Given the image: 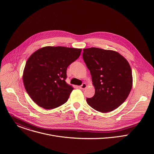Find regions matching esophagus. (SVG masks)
I'll use <instances>...</instances> for the list:
<instances>
[{"mask_svg":"<svg viewBox=\"0 0 154 154\" xmlns=\"http://www.w3.org/2000/svg\"><path fill=\"white\" fill-rule=\"evenodd\" d=\"M86 86H87V85H86V84L85 83H83L80 86H79V88L80 89H82V90H84V89H85L86 88Z\"/></svg>","mask_w":154,"mask_h":154,"instance_id":"esophagus-1","label":"esophagus"}]
</instances>
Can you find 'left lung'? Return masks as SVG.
Masks as SVG:
<instances>
[{
    "mask_svg": "<svg viewBox=\"0 0 154 154\" xmlns=\"http://www.w3.org/2000/svg\"><path fill=\"white\" fill-rule=\"evenodd\" d=\"M83 58L90 71L95 94L86 102L96 110L106 113L119 107L127 98L133 85L127 60L112 50L83 49Z\"/></svg>",
    "mask_w": 154,
    "mask_h": 154,
    "instance_id": "left-lung-1",
    "label": "left lung"
}]
</instances>
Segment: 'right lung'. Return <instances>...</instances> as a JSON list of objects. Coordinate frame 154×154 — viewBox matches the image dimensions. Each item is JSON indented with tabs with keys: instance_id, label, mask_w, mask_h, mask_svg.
Instances as JSON below:
<instances>
[{
	"instance_id": "right-lung-1",
	"label": "right lung",
	"mask_w": 154,
	"mask_h": 154,
	"mask_svg": "<svg viewBox=\"0 0 154 154\" xmlns=\"http://www.w3.org/2000/svg\"><path fill=\"white\" fill-rule=\"evenodd\" d=\"M82 49L61 46L42 48L27 60L23 72L26 91L38 106L57 108L66 102L73 88L65 82L68 66Z\"/></svg>"
}]
</instances>
